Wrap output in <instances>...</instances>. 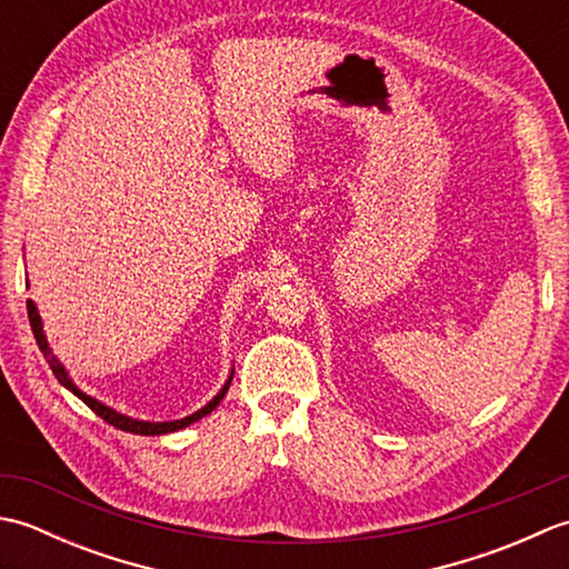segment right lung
Instances as JSON below:
<instances>
[{
    "mask_svg": "<svg viewBox=\"0 0 569 569\" xmlns=\"http://www.w3.org/2000/svg\"><path fill=\"white\" fill-rule=\"evenodd\" d=\"M27 310H29V322H31V332H33V337H36V345H39V349H41L43 357H46V361H48V367H51V371L56 373V379H58L60 383H63L68 391L76 393L84 406L92 408L94 413H98L102 420H107V422H110V426H114V428H119V430H124V432H134V435H166V432H176V430H180V428H188L190 422H198L200 418H204L208 413H212V410H214L217 406H220V401L224 398V393H227V389H229V383H232V373H234V369H232V373H229V379H227V383H224L222 389H220V393H217L208 406H202V408H200V410H196V413H192V416H186V418H180V420L151 422V420H137V418H129V416H124V413H117L114 408L104 406L102 401H98V398H92V396H88V393H82V391L78 389V386L72 383V379L68 377L66 367L60 365L58 357L51 352V347H48V340H46V335H43V322H41L39 310H36V303H33V300H27Z\"/></svg>",
    "mask_w": 569,
    "mask_h": 569,
    "instance_id": "1",
    "label": "right lung"
}]
</instances>
